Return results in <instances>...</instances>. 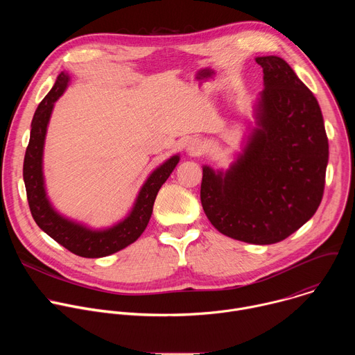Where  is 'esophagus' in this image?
<instances>
[{
  "label": "esophagus",
  "instance_id": "esophagus-1",
  "mask_svg": "<svg viewBox=\"0 0 355 355\" xmlns=\"http://www.w3.org/2000/svg\"><path fill=\"white\" fill-rule=\"evenodd\" d=\"M185 150H187V153L189 156H193V157L200 156L205 151V143L202 141L200 139H198V137H192V139H189L187 141Z\"/></svg>",
  "mask_w": 355,
  "mask_h": 355
}]
</instances>
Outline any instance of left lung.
<instances>
[{
    "label": "left lung",
    "mask_w": 355,
    "mask_h": 355,
    "mask_svg": "<svg viewBox=\"0 0 355 355\" xmlns=\"http://www.w3.org/2000/svg\"><path fill=\"white\" fill-rule=\"evenodd\" d=\"M264 89L241 153L227 170L202 167L200 202L222 234L251 244L278 243L318 211L329 141L318 99L278 56L256 58Z\"/></svg>",
    "instance_id": "8db88e82"
}]
</instances>
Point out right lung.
I'll use <instances>...</instances> for the list:
<instances>
[{
  "label": "right lung",
  "mask_w": 355,
  "mask_h": 355,
  "mask_svg": "<svg viewBox=\"0 0 355 355\" xmlns=\"http://www.w3.org/2000/svg\"><path fill=\"white\" fill-rule=\"evenodd\" d=\"M70 83L67 71H62L53 88L39 104L31 125V137L24 160V182L26 188L31 214L36 225L59 244L74 254L85 259H99L135 243L144 232L159 189L167 181L180 162L174 155L151 171L141 185L130 212L110 227L94 229L81 222L66 218L50 202L43 175V148L50 116L55 103L63 95Z\"/></svg>",
  "instance_id": "obj_1"
}]
</instances>
